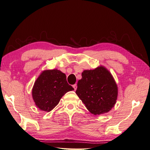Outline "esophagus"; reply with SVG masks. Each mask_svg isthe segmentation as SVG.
<instances>
[{"instance_id": "34e87169", "label": "esophagus", "mask_w": 150, "mask_h": 150, "mask_svg": "<svg viewBox=\"0 0 150 150\" xmlns=\"http://www.w3.org/2000/svg\"><path fill=\"white\" fill-rule=\"evenodd\" d=\"M72 87L74 88V90L76 91V89H77V87H78V86H77V84H74L73 86H72Z\"/></svg>"}]
</instances>
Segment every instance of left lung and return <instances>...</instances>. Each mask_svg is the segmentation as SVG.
Returning <instances> with one entry per match:
<instances>
[{"label":"left lung","mask_w":150,"mask_h":150,"mask_svg":"<svg viewBox=\"0 0 150 150\" xmlns=\"http://www.w3.org/2000/svg\"><path fill=\"white\" fill-rule=\"evenodd\" d=\"M76 93L91 113L99 115L115 106L118 89L111 72L100 66L82 72Z\"/></svg>","instance_id":"1"}]
</instances>
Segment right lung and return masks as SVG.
<instances>
[{"label":"right lung","instance_id":"add662e5","mask_svg":"<svg viewBox=\"0 0 150 150\" xmlns=\"http://www.w3.org/2000/svg\"><path fill=\"white\" fill-rule=\"evenodd\" d=\"M74 88L67 83L66 76L57 69L43 71L35 80L32 96L39 110L49 112L55 108L60 99Z\"/></svg>","mask_w":150,"mask_h":150}]
</instances>
